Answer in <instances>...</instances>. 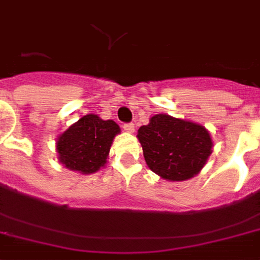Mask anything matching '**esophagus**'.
<instances>
[{
  "mask_svg": "<svg viewBox=\"0 0 260 260\" xmlns=\"http://www.w3.org/2000/svg\"><path fill=\"white\" fill-rule=\"evenodd\" d=\"M123 128H124V132L134 133V124H133V123H126V124H123Z\"/></svg>",
  "mask_w": 260,
  "mask_h": 260,
  "instance_id": "esophagus-1",
  "label": "esophagus"
}]
</instances>
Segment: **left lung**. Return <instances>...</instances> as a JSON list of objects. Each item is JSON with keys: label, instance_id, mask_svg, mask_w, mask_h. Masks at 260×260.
I'll return each mask as SVG.
<instances>
[{"label": "left lung", "instance_id": "1", "mask_svg": "<svg viewBox=\"0 0 260 260\" xmlns=\"http://www.w3.org/2000/svg\"><path fill=\"white\" fill-rule=\"evenodd\" d=\"M137 138L149 169L169 181H184L200 173L213 147L204 126L165 113L138 128Z\"/></svg>", "mask_w": 260, "mask_h": 260}]
</instances>
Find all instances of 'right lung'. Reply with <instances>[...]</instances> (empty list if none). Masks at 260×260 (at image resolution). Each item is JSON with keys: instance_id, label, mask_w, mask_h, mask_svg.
I'll use <instances>...</instances> for the list:
<instances>
[{"instance_id": "add662e5", "label": "right lung", "mask_w": 260, "mask_h": 260, "mask_svg": "<svg viewBox=\"0 0 260 260\" xmlns=\"http://www.w3.org/2000/svg\"><path fill=\"white\" fill-rule=\"evenodd\" d=\"M120 127L113 120L86 115L56 140L58 159L65 168L81 174L95 173L107 164L113 138Z\"/></svg>"}]
</instances>
